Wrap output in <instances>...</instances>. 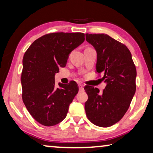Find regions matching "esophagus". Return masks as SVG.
<instances>
[{
    "label": "esophagus",
    "instance_id": "esophagus-1",
    "mask_svg": "<svg viewBox=\"0 0 153 153\" xmlns=\"http://www.w3.org/2000/svg\"><path fill=\"white\" fill-rule=\"evenodd\" d=\"M78 87H79V89L80 90V91H82V90L84 89V85H82V84L79 83L78 85Z\"/></svg>",
    "mask_w": 153,
    "mask_h": 153
}]
</instances>
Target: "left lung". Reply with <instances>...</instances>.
I'll return each mask as SVG.
<instances>
[{
  "mask_svg": "<svg viewBox=\"0 0 153 153\" xmlns=\"http://www.w3.org/2000/svg\"><path fill=\"white\" fill-rule=\"evenodd\" d=\"M86 40L97 53L96 72L103 73L107 84L100 93L86 86L87 117L96 126L107 128L117 123L128 111L136 91L137 70L126 46L106 34H86Z\"/></svg>",
  "mask_w": 153,
  "mask_h": 153,
  "instance_id": "left-lung-1",
  "label": "left lung"
}]
</instances>
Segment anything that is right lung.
Returning <instances> with one entry per match:
<instances>
[{"instance_id":"right-lung-1","label":"right lung","mask_w":153,"mask_h":153,"mask_svg":"<svg viewBox=\"0 0 153 153\" xmlns=\"http://www.w3.org/2000/svg\"><path fill=\"white\" fill-rule=\"evenodd\" d=\"M82 33H55L41 36L30 45L23 58L22 98L36 121L53 126L66 117L69 105L78 92L75 81L55 86V75L66 66L69 54L82 44Z\"/></svg>"}]
</instances>
